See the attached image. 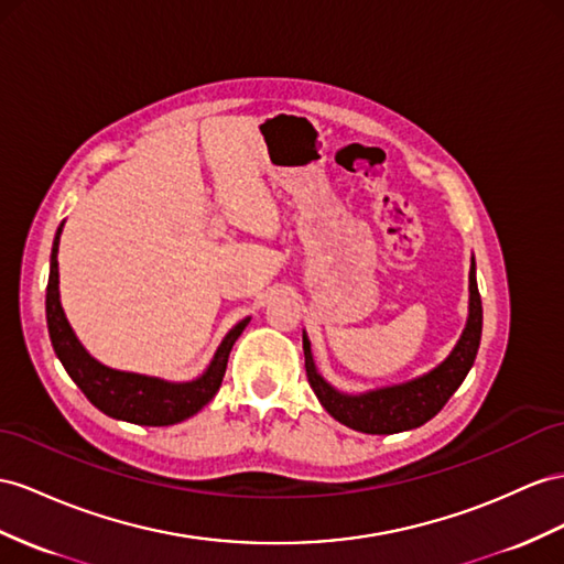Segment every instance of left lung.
Returning a JSON list of instances; mask_svg holds the SVG:
<instances>
[{"instance_id":"left-lung-1","label":"left lung","mask_w":564,"mask_h":564,"mask_svg":"<svg viewBox=\"0 0 564 564\" xmlns=\"http://www.w3.org/2000/svg\"><path fill=\"white\" fill-rule=\"evenodd\" d=\"M481 295L476 288L474 262L469 269V319L465 334L457 340L455 350L433 371L424 377L381 388L365 395H343L336 388H330L314 369L310 340L302 336V348H305V369L312 391L319 398L324 410L338 420L340 424L350 426L362 433H400L408 429H416L426 424L431 416H436L451 395L457 391L459 383L465 381L467 371L474 365L476 350L481 343Z\"/></svg>"}]
</instances>
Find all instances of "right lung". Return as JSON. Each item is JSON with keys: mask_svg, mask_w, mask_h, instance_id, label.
I'll use <instances>...</instances> for the list:
<instances>
[{"mask_svg": "<svg viewBox=\"0 0 564 564\" xmlns=\"http://www.w3.org/2000/svg\"><path fill=\"white\" fill-rule=\"evenodd\" d=\"M62 226L56 228L50 259L47 328L54 352L62 359L68 377L76 381L85 398L97 410H102L105 414L113 416V420H123L140 426H171L197 414L216 395V391H219L230 348H234V343L250 319H242L228 330V336L219 345V350H216L209 369L195 381L169 383L162 379L142 377V373L117 371L99 365L78 343L59 302V262H56V252H59Z\"/></svg>", "mask_w": 564, "mask_h": 564, "instance_id": "obj_1", "label": "right lung"}]
</instances>
